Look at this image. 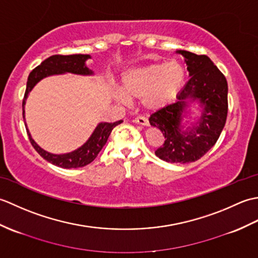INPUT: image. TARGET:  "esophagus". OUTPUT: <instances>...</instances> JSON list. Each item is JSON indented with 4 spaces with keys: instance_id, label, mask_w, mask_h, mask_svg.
Listing matches in <instances>:
<instances>
[{
    "instance_id": "esophagus-1",
    "label": "esophagus",
    "mask_w": 258,
    "mask_h": 258,
    "mask_svg": "<svg viewBox=\"0 0 258 258\" xmlns=\"http://www.w3.org/2000/svg\"><path fill=\"white\" fill-rule=\"evenodd\" d=\"M134 122L140 124V125H142V126H149V125H150L149 119H147V118L144 117V116H138V117H135Z\"/></svg>"
}]
</instances>
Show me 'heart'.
<instances>
[{
  "label": "heart",
  "instance_id": "heart-1",
  "mask_svg": "<svg viewBox=\"0 0 258 258\" xmlns=\"http://www.w3.org/2000/svg\"><path fill=\"white\" fill-rule=\"evenodd\" d=\"M185 81V70L177 61L152 63L130 69L122 76V90L115 92L120 102L142 97L143 106L157 111L176 98Z\"/></svg>",
  "mask_w": 258,
  "mask_h": 258
}]
</instances>
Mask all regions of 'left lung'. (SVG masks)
Masks as SVG:
<instances>
[{
	"instance_id": "left-lung-1",
	"label": "left lung",
	"mask_w": 258,
	"mask_h": 258,
	"mask_svg": "<svg viewBox=\"0 0 258 258\" xmlns=\"http://www.w3.org/2000/svg\"><path fill=\"white\" fill-rule=\"evenodd\" d=\"M183 55L190 79L178 93L177 101L150 117V124L164 136L155 155L167 163H191L205 155L215 145L226 123L227 81L211 58L188 51ZM191 102H199L201 114L194 122L183 123ZM188 123V125H186Z\"/></svg>"
}]
</instances>
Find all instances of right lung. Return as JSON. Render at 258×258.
<instances>
[{"label":"right lung","instance_id":"right-lung-1","mask_svg":"<svg viewBox=\"0 0 258 258\" xmlns=\"http://www.w3.org/2000/svg\"><path fill=\"white\" fill-rule=\"evenodd\" d=\"M91 58L89 54H73V55H52L48 58L44 59L37 68L32 71L29 75L26 83V91L23 98V118L25 120V104L26 98L29 96V93L33 90L38 82L41 80L52 75H59L65 73H72L78 75H93L94 72L86 67V61ZM123 120L119 119L114 123L102 122L98 123L95 130L93 131L92 135L85 143L80 146L79 149L72 151L65 154H52V153L43 150L41 146L36 144V142L32 139L29 128L25 125L27 135L33 147L44 160L52 163L53 165H56L62 168H78L83 167L87 164L92 163L95 160L98 153L106 144L109 134L115 126L122 123ZM25 123V122H24Z\"/></svg>","mask_w":258,"mask_h":258}]
</instances>
